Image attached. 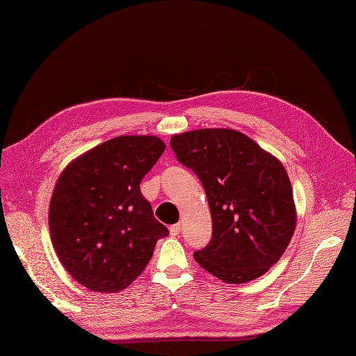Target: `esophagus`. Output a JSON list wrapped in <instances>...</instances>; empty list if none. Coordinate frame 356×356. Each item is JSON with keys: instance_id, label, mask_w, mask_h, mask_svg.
<instances>
[{"instance_id": "34e87169", "label": "esophagus", "mask_w": 356, "mask_h": 356, "mask_svg": "<svg viewBox=\"0 0 356 356\" xmlns=\"http://www.w3.org/2000/svg\"><path fill=\"white\" fill-rule=\"evenodd\" d=\"M180 229H182V228H180L179 223L171 225V226H170V234H171L172 237H176V236H179V234H180Z\"/></svg>"}]
</instances>
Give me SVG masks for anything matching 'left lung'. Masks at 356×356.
<instances>
[{
    "mask_svg": "<svg viewBox=\"0 0 356 356\" xmlns=\"http://www.w3.org/2000/svg\"><path fill=\"white\" fill-rule=\"evenodd\" d=\"M170 145L208 197L213 238L194 252L195 261L225 283L261 277L283 255L297 225L283 163L231 128L174 134Z\"/></svg>",
    "mask_w": 356,
    "mask_h": 356,
    "instance_id": "left-lung-1",
    "label": "left lung"
}]
</instances>
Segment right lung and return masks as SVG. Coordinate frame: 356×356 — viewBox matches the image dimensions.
<instances>
[{
  "mask_svg": "<svg viewBox=\"0 0 356 356\" xmlns=\"http://www.w3.org/2000/svg\"><path fill=\"white\" fill-rule=\"evenodd\" d=\"M165 151L157 136H118L65 166L53 190L49 228L65 270L90 291L113 293L138 278L168 229L139 184Z\"/></svg>",
  "mask_w": 356,
  "mask_h": 356,
  "instance_id": "1",
  "label": "right lung"
}]
</instances>
